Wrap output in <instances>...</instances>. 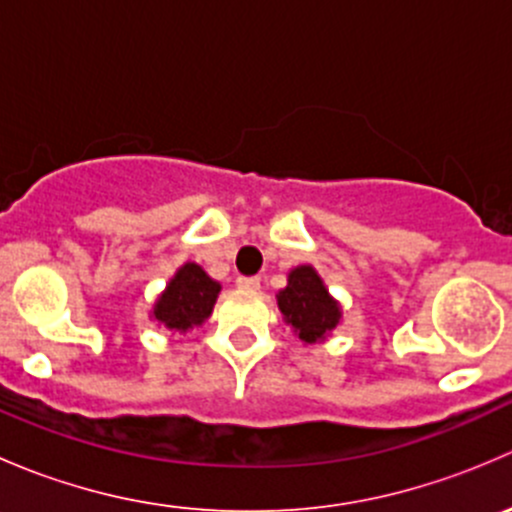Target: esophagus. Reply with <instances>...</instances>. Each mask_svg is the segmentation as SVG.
<instances>
[{
	"mask_svg": "<svg viewBox=\"0 0 512 512\" xmlns=\"http://www.w3.org/2000/svg\"><path fill=\"white\" fill-rule=\"evenodd\" d=\"M237 287H240V289H257V287H260V277H237Z\"/></svg>",
	"mask_w": 512,
	"mask_h": 512,
	"instance_id": "obj_1",
	"label": "esophagus"
}]
</instances>
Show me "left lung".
Masks as SVG:
<instances>
[{
  "label": "left lung",
  "mask_w": 512,
  "mask_h": 512,
  "mask_svg": "<svg viewBox=\"0 0 512 512\" xmlns=\"http://www.w3.org/2000/svg\"><path fill=\"white\" fill-rule=\"evenodd\" d=\"M282 319L304 347L322 344L342 324V304L329 294L312 265H297L287 272V287L277 292Z\"/></svg>",
  "instance_id": "8db88e82"
}]
</instances>
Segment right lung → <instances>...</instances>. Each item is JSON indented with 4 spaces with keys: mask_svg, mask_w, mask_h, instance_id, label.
<instances>
[{
    "mask_svg": "<svg viewBox=\"0 0 512 512\" xmlns=\"http://www.w3.org/2000/svg\"><path fill=\"white\" fill-rule=\"evenodd\" d=\"M220 289V282L213 280L198 262H185L158 294L148 317L168 332L188 334L190 329L208 322Z\"/></svg>",
    "mask_w": 512,
    "mask_h": 512,
    "instance_id": "obj_1",
    "label": "right lung"
}]
</instances>
